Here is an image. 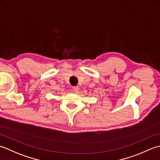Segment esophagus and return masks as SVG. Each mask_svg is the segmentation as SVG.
<instances>
[{
    "label": "esophagus",
    "instance_id": "34e87169",
    "mask_svg": "<svg viewBox=\"0 0 160 160\" xmlns=\"http://www.w3.org/2000/svg\"><path fill=\"white\" fill-rule=\"evenodd\" d=\"M72 89H73V91H74V92L76 93V92H78V90H79V87H78V86H76V87H73Z\"/></svg>",
    "mask_w": 160,
    "mask_h": 160
}]
</instances>
